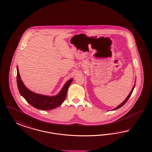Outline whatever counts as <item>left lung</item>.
Segmentation results:
<instances>
[{
  "label": "left lung",
  "mask_w": 152,
  "mask_h": 152,
  "mask_svg": "<svg viewBox=\"0 0 152 152\" xmlns=\"http://www.w3.org/2000/svg\"><path fill=\"white\" fill-rule=\"evenodd\" d=\"M135 81H136V80H135ZM135 83H134V85L133 87L132 88V90H131V91L130 92V94H129V95L127 96V97L125 99V100L124 101H123L121 104H120L119 105H118V106H117V107H116L115 109H113L112 110H117V109H119L120 107H122V106H123L125 104L126 102V101L128 100V99H129V97H130L131 96V95H132V92L133 91L134 88H135Z\"/></svg>",
  "instance_id": "1"
}]
</instances>
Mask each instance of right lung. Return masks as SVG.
I'll return each instance as SVG.
<instances>
[{"label": "right lung", "instance_id": "add662e5", "mask_svg": "<svg viewBox=\"0 0 152 152\" xmlns=\"http://www.w3.org/2000/svg\"><path fill=\"white\" fill-rule=\"evenodd\" d=\"M17 86L20 95L31 105L42 110H50L60 106L65 100L68 88L73 81V78L68 80L57 95L47 96L32 92L26 88L20 78L18 66L17 67Z\"/></svg>", "mask_w": 152, "mask_h": 152}]
</instances>
